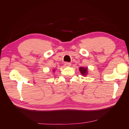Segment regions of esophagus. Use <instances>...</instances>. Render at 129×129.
<instances>
[{"label": "esophagus", "mask_w": 129, "mask_h": 129, "mask_svg": "<svg viewBox=\"0 0 129 129\" xmlns=\"http://www.w3.org/2000/svg\"><path fill=\"white\" fill-rule=\"evenodd\" d=\"M64 65L66 67H70V66H71V63H69V62H65Z\"/></svg>", "instance_id": "esophagus-1"}]
</instances>
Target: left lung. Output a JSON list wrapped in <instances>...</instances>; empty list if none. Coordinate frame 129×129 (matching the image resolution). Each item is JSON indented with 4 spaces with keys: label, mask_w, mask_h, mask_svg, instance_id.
Instances as JSON below:
<instances>
[{
    "label": "left lung",
    "mask_w": 129,
    "mask_h": 129,
    "mask_svg": "<svg viewBox=\"0 0 129 129\" xmlns=\"http://www.w3.org/2000/svg\"><path fill=\"white\" fill-rule=\"evenodd\" d=\"M88 67H80L79 68V71L81 73V74H82V75L85 77L88 74Z\"/></svg>",
    "instance_id": "obj_1"
}]
</instances>
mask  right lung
I'll list each match as a JSON object with an SVG mask.
<instances>
[{"mask_svg": "<svg viewBox=\"0 0 129 129\" xmlns=\"http://www.w3.org/2000/svg\"><path fill=\"white\" fill-rule=\"evenodd\" d=\"M54 71H55V69H53V72H54Z\"/></svg>", "mask_w": 129, "mask_h": 129, "instance_id": "1", "label": "right lung"}]
</instances>
